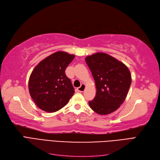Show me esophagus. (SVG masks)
Returning a JSON list of instances; mask_svg holds the SVG:
<instances>
[{"label": "esophagus", "instance_id": "obj_1", "mask_svg": "<svg viewBox=\"0 0 160 160\" xmlns=\"http://www.w3.org/2000/svg\"><path fill=\"white\" fill-rule=\"evenodd\" d=\"M85 88H86V86L85 84H81V85L79 87V88H77V91H78L79 92H83L85 89Z\"/></svg>", "mask_w": 160, "mask_h": 160}]
</instances>
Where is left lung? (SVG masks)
<instances>
[{"label": "left lung", "instance_id": "8db88e82", "mask_svg": "<svg viewBox=\"0 0 160 160\" xmlns=\"http://www.w3.org/2000/svg\"><path fill=\"white\" fill-rule=\"evenodd\" d=\"M96 86V95L89 101L95 113L105 115L114 112L126 98L132 83L128 67L107 53L99 52L85 57Z\"/></svg>", "mask_w": 160, "mask_h": 160}]
</instances>
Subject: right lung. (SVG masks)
<instances>
[{
    "label": "right lung",
    "instance_id": "right-lung-1",
    "mask_svg": "<svg viewBox=\"0 0 160 160\" xmlns=\"http://www.w3.org/2000/svg\"><path fill=\"white\" fill-rule=\"evenodd\" d=\"M75 55L57 51L38 62L28 79V91L37 107L48 113L61 109L75 91L65 69Z\"/></svg>",
    "mask_w": 160,
    "mask_h": 160
}]
</instances>
